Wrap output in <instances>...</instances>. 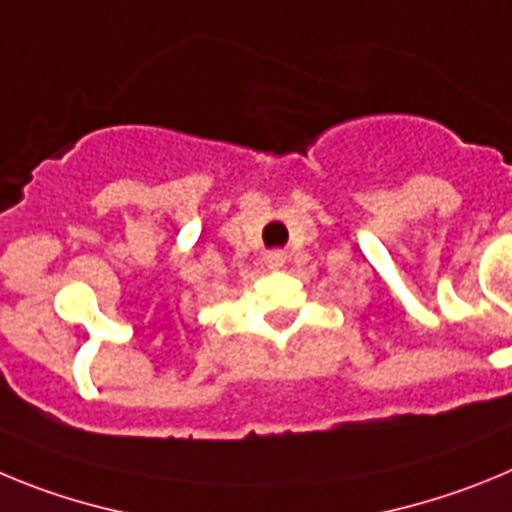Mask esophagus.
Instances as JSON below:
<instances>
[{"label": "esophagus", "instance_id": "34e87169", "mask_svg": "<svg viewBox=\"0 0 512 512\" xmlns=\"http://www.w3.org/2000/svg\"><path fill=\"white\" fill-rule=\"evenodd\" d=\"M285 260H288V255H285V250H270V252H265V265L270 267V270H278V267H283Z\"/></svg>", "mask_w": 512, "mask_h": 512}]
</instances>
